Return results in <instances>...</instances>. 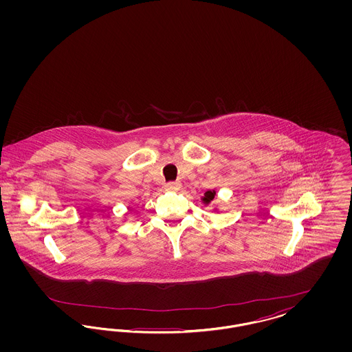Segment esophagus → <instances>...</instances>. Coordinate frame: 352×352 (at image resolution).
I'll list each match as a JSON object with an SVG mask.
<instances>
[{
	"mask_svg": "<svg viewBox=\"0 0 352 352\" xmlns=\"http://www.w3.org/2000/svg\"><path fill=\"white\" fill-rule=\"evenodd\" d=\"M165 188L168 191H178L181 188V182H168L165 184Z\"/></svg>",
	"mask_w": 352,
	"mask_h": 352,
	"instance_id": "34e87169",
	"label": "esophagus"
}]
</instances>
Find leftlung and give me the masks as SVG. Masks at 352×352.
I'll return each mask as SVG.
<instances>
[{"instance_id": "left-lung-1", "label": "left lung", "mask_w": 352, "mask_h": 352, "mask_svg": "<svg viewBox=\"0 0 352 352\" xmlns=\"http://www.w3.org/2000/svg\"><path fill=\"white\" fill-rule=\"evenodd\" d=\"M214 197H215V191H207L204 194V197H203V201L204 203H210V201L214 199Z\"/></svg>"}]
</instances>
